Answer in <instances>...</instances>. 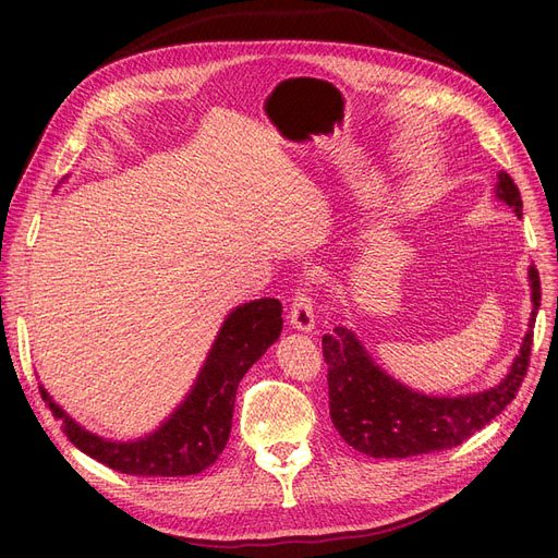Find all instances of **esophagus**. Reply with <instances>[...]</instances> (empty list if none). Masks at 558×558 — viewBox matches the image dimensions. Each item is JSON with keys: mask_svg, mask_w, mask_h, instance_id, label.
I'll return each instance as SVG.
<instances>
[{"mask_svg": "<svg viewBox=\"0 0 558 558\" xmlns=\"http://www.w3.org/2000/svg\"><path fill=\"white\" fill-rule=\"evenodd\" d=\"M289 320L295 330L310 332L314 328V300L312 293L305 283L298 286V291L291 298V310H289Z\"/></svg>", "mask_w": 558, "mask_h": 558, "instance_id": "34e87169", "label": "esophagus"}]
</instances>
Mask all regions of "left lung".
<instances>
[{
  "instance_id": "obj_1",
  "label": "left lung",
  "mask_w": 558,
  "mask_h": 558,
  "mask_svg": "<svg viewBox=\"0 0 558 558\" xmlns=\"http://www.w3.org/2000/svg\"><path fill=\"white\" fill-rule=\"evenodd\" d=\"M496 189L505 205L521 216L523 205L512 177L500 172ZM529 277L533 289L531 330L523 337L510 375L484 393L461 398L414 393L412 388L381 373V367L367 356L349 328L335 326L330 335H324L330 418L342 440L375 459H410V456L459 447L470 435L492 424L517 398L529 373L533 324L539 307V275L535 267L529 269Z\"/></svg>"
}]
</instances>
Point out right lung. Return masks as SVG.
Wrapping results in <instances>:
<instances>
[{
  "mask_svg": "<svg viewBox=\"0 0 558 558\" xmlns=\"http://www.w3.org/2000/svg\"><path fill=\"white\" fill-rule=\"evenodd\" d=\"M281 332V302L260 298L234 310L218 332L195 388L181 408L137 442L102 440L66 416L41 388V398L60 418L62 433L90 459L125 475L183 477L209 468L226 449L232 428L234 396L248 367Z\"/></svg>",
  "mask_w": 558,
  "mask_h": 558,
  "instance_id": "right-lung-1",
  "label": "right lung"
}]
</instances>
